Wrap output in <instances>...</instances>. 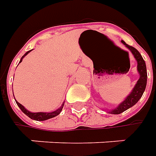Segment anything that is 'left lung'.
<instances>
[{"instance_id": "1", "label": "left lung", "mask_w": 156, "mask_h": 156, "mask_svg": "<svg viewBox=\"0 0 156 156\" xmlns=\"http://www.w3.org/2000/svg\"><path fill=\"white\" fill-rule=\"evenodd\" d=\"M122 42L131 51L133 55L135 56V60L137 61V70L140 74V78L137 81V83L135 84V87L133 88L132 92L127 96V98L124 100L116 108L109 111L110 114H114V115L121 114L125 110L129 109V108L133 107L135 103H137V101L141 98L143 92L145 91L146 85H147V68H146V63L144 62L143 58L141 57V54L134 47L128 45L124 41H122Z\"/></svg>"}]
</instances>
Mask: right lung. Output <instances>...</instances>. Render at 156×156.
<instances>
[{"instance_id": "1", "label": "right lung", "mask_w": 156, "mask_h": 156, "mask_svg": "<svg viewBox=\"0 0 156 156\" xmlns=\"http://www.w3.org/2000/svg\"><path fill=\"white\" fill-rule=\"evenodd\" d=\"M31 51V50H29V51H27L23 56L21 57V61H20V63L21 62V61H22V58L25 56V55H27V54L29 53V52ZM16 104L18 105V107L21 108V110L27 115L29 118H31V119H33V120H35V121H46V120H48V119H50V118H53V117L57 116L60 113H61V111L62 110V108L63 106H64V103H62V105L56 109L55 111H53L51 113H44V112H39V113H32V112H29L28 110H27L21 103H19L18 101H16Z\"/></svg>"}]
</instances>
